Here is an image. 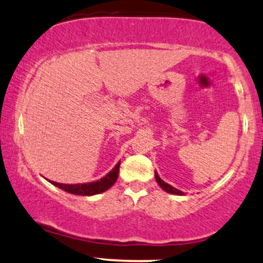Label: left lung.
Wrapping results in <instances>:
<instances>
[{"mask_svg":"<svg viewBox=\"0 0 263 263\" xmlns=\"http://www.w3.org/2000/svg\"><path fill=\"white\" fill-rule=\"evenodd\" d=\"M156 180H157V182L159 183L160 187H162L165 192H167V194L178 195V196H182V195H183V192H182V191H180V190L175 189V187H173L172 185H169V183L165 182V181H164V180L160 179V178H159V175H158V173H157V172H156Z\"/></svg>","mask_w":263,"mask_h":263,"instance_id":"left-lung-1","label":"left lung"}]
</instances>
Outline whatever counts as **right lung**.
<instances>
[{
  "label": "right lung",
  "instance_id": "right-lung-1",
  "mask_svg": "<svg viewBox=\"0 0 263 263\" xmlns=\"http://www.w3.org/2000/svg\"><path fill=\"white\" fill-rule=\"evenodd\" d=\"M119 169H120V162L116 164V165L112 167L111 172L107 173L104 178L91 182L71 183V185H69V183H60L56 181H51V180H49V181L51 182L53 186L63 190V191L68 192V194L78 195V196H94V195L101 194V192H105L111 187L119 178Z\"/></svg>",
  "mask_w": 263,
  "mask_h": 263
}]
</instances>
